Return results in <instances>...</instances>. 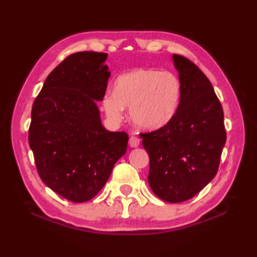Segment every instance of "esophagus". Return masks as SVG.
I'll list each match as a JSON object with an SVG mask.
<instances>
[{"label":"esophagus","mask_w":257,"mask_h":257,"mask_svg":"<svg viewBox=\"0 0 257 257\" xmlns=\"http://www.w3.org/2000/svg\"><path fill=\"white\" fill-rule=\"evenodd\" d=\"M129 145L132 148H137V147L140 145V139L138 137H135V136H132L129 139Z\"/></svg>","instance_id":"obj_1"}]
</instances>
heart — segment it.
Instances as JSON below:
<instances>
[{
  "instance_id": "1",
  "label": "heart",
  "mask_w": 257,
  "mask_h": 257,
  "mask_svg": "<svg viewBox=\"0 0 257 257\" xmlns=\"http://www.w3.org/2000/svg\"><path fill=\"white\" fill-rule=\"evenodd\" d=\"M113 94L103 96L102 106L109 117L121 118L123 107L138 128L152 130L165 125L176 112L181 84L168 70L137 68L123 73L114 81Z\"/></svg>"
}]
</instances>
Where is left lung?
<instances>
[{
  "label": "left lung",
  "mask_w": 257,
  "mask_h": 257,
  "mask_svg": "<svg viewBox=\"0 0 257 257\" xmlns=\"http://www.w3.org/2000/svg\"><path fill=\"white\" fill-rule=\"evenodd\" d=\"M181 94L176 112L161 128L140 134L149 155L148 181L169 203L198 194L219 170L226 141L221 102L204 73L187 57L172 55Z\"/></svg>",
  "instance_id": "8db88e82"
}]
</instances>
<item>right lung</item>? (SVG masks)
<instances>
[{"instance_id":"1","label":"right lung","mask_w":257,"mask_h":257,"mask_svg":"<svg viewBox=\"0 0 257 257\" xmlns=\"http://www.w3.org/2000/svg\"><path fill=\"white\" fill-rule=\"evenodd\" d=\"M106 58L97 52L69 55L47 76L32 107L29 144L38 176L75 203L99 192L127 150L128 135L103 128L96 105L110 76Z\"/></svg>"}]
</instances>
